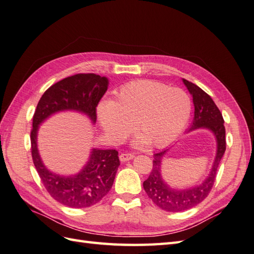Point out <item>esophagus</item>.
<instances>
[{
    "label": "esophagus",
    "mask_w": 254,
    "mask_h": 254,
    "mask_svg": "<svg viewBox=\"0 0 254 254\" xmlns=\"http://www.w3.org/2000/svg\"><path fill=\"white\" fill-rule=\"evenodd\" d=\"M134 158V154L132 153H121L119 155V159L121 162H127V161H129L132 160Z\"/></svg>",
    "instance_id": "esophagus-1"
}]
</instances>
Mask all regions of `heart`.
<instances>
[{
    "instance_id": "heart-1",
    "label": "heart",
    "mask_w": 254,
    "mask_h": 254,
    "mask_svg": "<svg viewBox=\"0 0 254 254\" xmlns=\"http://www.w3.org/2000/svg\"><path fill=\"white\" fill-rule=\"evenodd\" d=\"M191 114L190 97L179 88L152 80H139L121 87L114 101L97 106L99 121L108 137L120 142L135 127L140 133L134 145L153 147L170 144L184 131Z\"/></svg>"
}]
</instances>
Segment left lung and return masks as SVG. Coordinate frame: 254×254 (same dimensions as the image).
<instances>
[{
  "label": "left lung",
  "mask_w": 254,
  "mask_h": 254,
  "mask_svg": "<svg viewBox=\"0 0 254 254\" xmlns=\"http://www.w3.org/2000/svg\"><path fill=\"white\" fill-rule=\"evenodd\" d=\"M183 82L193 97L194 118L188 133L197 128H205L210 131L217 142V151L211 170L208 176L199 185L177 189L168 185L162 176V164L165 154L170 148L162 150L153 155V167L150 176L144 181V189L153 203L166 211L178 212L190 209L201 203L209 194L218 173V167L225 152V127L222 114L212 101L211 97L196 84L186 79Z\"/></svg>",
  "instance_id": "obj_1"
}]
</instances>
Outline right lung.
<instances>
[{
	"instance_id": "right-lung-1",
	"label": "right lung",
	"mask_w": 254,
	"mask_h": 254,
	"mask_svg": "<svg viewBox=\"0 0 254 254\" xmlns=\"http://www.w3.org/2000/svg\"><path fill=\"white\" fill-rule=\"evenodd\" d=\"M108 78L95 74H77L53 84L43 94L33 116L31 131L32 158L48 193L59 203L71 208H86L110 191L120 165L115 149L92 148L87 163L75 175L51 172L44 164L37 148L40 126L51 116L62 112L84 115L92 125L96 122V106L108 88Z\"/></svg>"
}]
</instances>
